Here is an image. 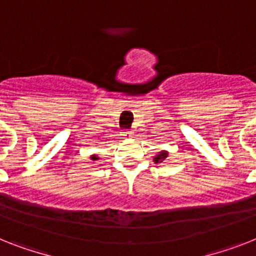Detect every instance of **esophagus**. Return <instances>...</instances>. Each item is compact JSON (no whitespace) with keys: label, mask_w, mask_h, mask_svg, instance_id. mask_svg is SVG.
Wrapping results in <instances>:
<instances>
[{"label":"esophagus","mask_w":256,"mask_h":256,"mask_svg":"<svg viewBox=\"0 0 256 256\" xmlns=\"http://www.w3.org/2000/svg\"><path fill=\"white\" fill-rule=\"evenodd\" d=\"M122 133H123V136H126V137L132 136V130H123V132H122Z\"/></svg>","instance_id":"obj_1"}]
</instances>
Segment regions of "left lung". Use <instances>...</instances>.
Here are the masks:
<instances>
[{
  "label": "left lung",
  "mask_w": 256,
  "mask_h": 256,
  "mask_svg": "<svg viewBox=\"0 0 256 256\" xmlns=\"http://www.w3.org/2000/svg\"><path fill=\"white\" fill-rule=\"evenodd\" d=\"M168 152H160V153L154 157V162H156V164H160V162H162L164 158L168 157Z\"/></svg>",
  "instance_id": "8db88e82"
}]
</instances>
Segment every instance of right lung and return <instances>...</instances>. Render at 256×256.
I'll return each instance as SVG.
<instances>
[{"label": "right lung", "instance_id": "right-lung-1", "mask_svg": "<svg viewBox=\"0 0 256 256\" xmlns=\"http://www.w3.org/2000/svg\"><path fill=\"white\" fill-rule=\"evenodd\" d=\"M92 161H96V160H99V158H98V156H95V154H92Z\"/></svg>", "mask_w": 256, "mask_h": 256}]
</instances>
